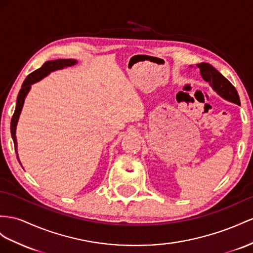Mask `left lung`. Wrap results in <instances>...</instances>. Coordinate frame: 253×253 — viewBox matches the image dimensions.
<instances>
[{
  "mask_svg": "<svg viewBox=\"0 0 253 253\" xmlns=\"http://www.w3.org/2000/svg\"><path fill=\"white\" fill-rule=\"evenodd\" d=\"M197 67L200 68L201 75H202L203 79L211 84V86L216 90V92L223 97L224 99L235 102L237 105H241V100H239V96L236 88L233 86V84L224 78L219 71L213 68L211 65L207 63H201L198 64Z\"/></svg>",
  "mask_w": 253,
  "mask_h": 253,
  "instance_id": "8db88e82",
  "label": "left lung"
}]
</instances>
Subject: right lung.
Listing matches in <instances>:
<instances>
[{
  "mask_svg": "<svg viewBox=\"0 0 253 253\" xmlns=\"http://www.w3.org/2000/svg\"><path fill=\"white\" fill-rule=\"evenodd\" d=\"M76 63H77L76 60H71V59H68V60H61L60 59V60H55V61L46 62L41 68H38L37 70H35L32 74H30L27 77V79L24 80L20 92H19V94H18L16 109H15L14 115H12L11 122H10V132H11L12 140H14L15 151H17V139H16L17 123H18V120H19V115H20L22 107H23L24 98H25V96H27V94L29 93L32 84L42 80L43 77H46L47 75H49L51 71L56 70V69H62L64 67L73 66V65H75ZM17 158H18V154H17Z\"/></svg>",
  "mask_w": 253,
  "mask_h": 253,
  "instance_id": "1",
  "label": "right lung"
}]
</instances>
